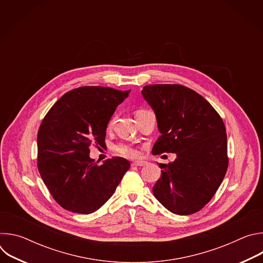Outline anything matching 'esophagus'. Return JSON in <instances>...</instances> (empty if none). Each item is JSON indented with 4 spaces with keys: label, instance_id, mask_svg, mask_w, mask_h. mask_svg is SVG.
I'll use <instances>...</instances> for the list:
<instances>
[{
    "label": "esophagus",
    "instance_id": "34e87169",
    "mask_svg": "<svg viewBox=\"0 0 263 263\" xmlns=\"http://www.w3.org/2000/svg\"><path fill=\"white\" fill-rule=\"evenodd\" d=\"M145 164H146V161H143V160H136V161L132 162L133 166H143Z\"/></svg>",
    "mask_w": 263,
    "mask_h": 263
}]
</instances>
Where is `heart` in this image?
Listing matches in <instances>:
<instances>
[{
	"label": "heart",
	"instance_id": "b5f03b06",
	"mask_svg": "<svg viewBox=\"0 0 263 263\" xmlns=\"http://www.w3.org/2000/svg\"><path fill=\"white\" fill-rule=\"evenodd\" d=\"M144 110H139L136 112V115L140 114ZM115 152L121 156L127 157V158H134L136 156H138V151L137 148H135L134 146L130 145V144H126V143H120L118 145L115 146Z\"/></svg>",
	"mask_w": 263,
	"mask_h": 263
}]
</instances>
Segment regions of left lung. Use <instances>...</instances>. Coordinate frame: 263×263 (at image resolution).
Segmentation results:
<instances>
[{
  "mask_svg": "<svg viewBox=\"0 0 263 263\" xmlns=\"http://www.w3.org/2000/svg\"><path fill=\"white\" fill-rule=\"evenodd\" d=\"M141 93L155 112L161 134L152 154L177 155L170 164L158 163L161 177L153 194L171 212L193 214L211 200L226 175L223 122L208 101L183 85H146Z\"/></svg>",
  "mask_w": 263,
  "mask_h": 263,
  "instance_id": "8db88e82",
  "label": "left lung"
}]
</instances>
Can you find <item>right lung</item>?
<instances>
[{
    "label": "right lung",
    "instance_id": "1",
    "mask_svg": "<svg viewBox=\"0 0 263 263\" xmlns=\"http://www.w3.org/2000/svg\"><path fill=\"white\" fill-rule=\"evenodd\" d=\"M130 90L83 86L63 95L49 110L37 134V166L55 201L89 214L115 194L130 162L114 157L98 165L92 143H105L107 125Z\"/></svg>",
    "mask_w": 263,
    "mask_h": 263
}]
</instances>
